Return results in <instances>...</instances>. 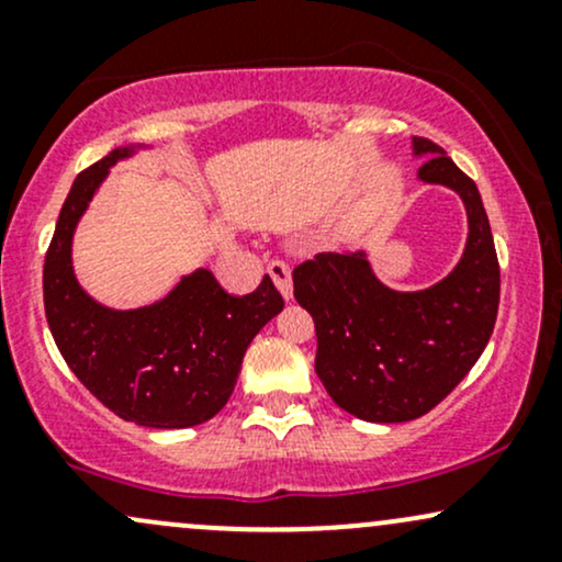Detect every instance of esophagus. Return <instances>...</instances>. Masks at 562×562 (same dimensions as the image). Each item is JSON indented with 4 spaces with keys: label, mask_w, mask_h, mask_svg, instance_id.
I'll list each match as a JSON object with an SVG mask.
<instances>
[{
    "label": "esophagus",
    "mask_w": 562,
    "mask_h": 562,
    "mask_svg": "<svg viewBox=\"0 0 562 562\" xmlns=\"http://www.w3.org/2000/svg\"><path fill=\"white\" fill-rule=\"evenodd\" d=\"M267 272L274 280V285L282 293V299H285V301L293 299V277H290L288 263L285 261H269Z\"/></svg>",
    "instance_id": "esophagus-1"
}]
</instances>
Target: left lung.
<instances>
[{"label":"left lung","instance_id":"1","mask_svg":"<svg viewBox=\"0 0 562 562\" xmlns=\"http://www.w3.org/2000/svg\"><path fill=\"white\" fill-rule=\"evenodd\" d=\"M420 179L465 200L470 235L454 272L417 293L372 274L364 254H317L293 269L295 301L317 330L314 370L340 409L367 423L423 417L457 389L492 338L499 261L479 187L436 142L415 137Z\"/></svg>","mask_w":562,"mask_h":562}]
</instances>
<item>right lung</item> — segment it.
Returning a JSON list of instances; mask_svg holds the SVG:
<instances>
[{
    "label": "right lung",
    "instance_id": "right-lung-1",
    "mask_svg": "<svg viewBox=\"0 0 562 562\" xmlns=\"http://www.w3.org/2000/svg\"><path fill=\"white\" fill-rule=\"evenodd\" d=\"M126 156L128 147L108 153L70 187L44 256V314L74 375L121 420L192 428L229 402L245 348L285 301L269 277L237 299L209 269L134 312L89 299L70 267V237L108 169Z\"/></svg>",
    "mask_w": 562,
    "mask_h": 562
}]
</instances>
